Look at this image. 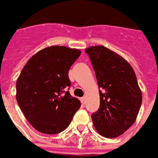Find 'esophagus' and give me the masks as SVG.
<instances>
[{
  "mask_svg": "<svg viewBox=\"0 0 158 158\" xmlns=\"http://www.w3.org/2000/svg\"><path fill=\"white\" fill-rule=\"evenodd\" d=\"M81 102H82L83 105H85V103H86V97H82L81 98Z\"/></svg>",
  "mask_w": 158,
  "mask_h": 158,
  "instance_id": "esophagus-1",
  "label": "esophagus"
}]
</instances>
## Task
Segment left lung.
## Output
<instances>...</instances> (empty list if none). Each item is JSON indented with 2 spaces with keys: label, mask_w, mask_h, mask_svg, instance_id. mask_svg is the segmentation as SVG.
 Segmentation results:
<instances>
[{
  "label": "left lung",
  "mask_w": 158,
  "mask_h": 158,
  "mask_svg": "<svg viewBox=\"0 0 158 158\" xmlns=\"http://www.w3.org/2000/svg\"><path fill=\"white\" fill-rule=\"evenodd\" d=\"M85 52L100 89V108L92 121L102 136L115 138L132 126L140 110L142 94L135 71L123 57L106 47H89Z\"/></svg>",
  "instance_id": "obj_1"
}]
</instances>
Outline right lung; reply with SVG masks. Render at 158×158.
<instances>
[{
  "label": "right lung",
  "mask_w": 158,
  "mask_h": 158,
  "mask_svg": "<svg viewBox=\"0 0 158 158\" xmlns=\"http://www.w3.org/2000/svg\"><path fill=\"white\" fill-rule=\"evenodd\" d=\"M81 51L50 46L36 52L17 80V101L26 119L44 134H58L69 127L81 103L73 97L69 71Z\"/></svg>",
  "instance_id": "right-lung-1"
}]
</instances>
